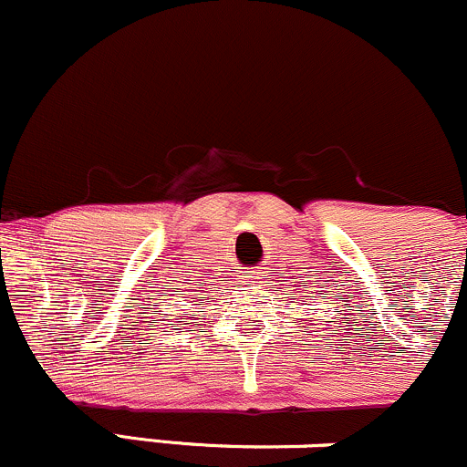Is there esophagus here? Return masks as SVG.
Segmentation results:
<instances>
[{
    "instance_id": "obj_1",
    "label": "esophagus",
    "mask_w": 467,
    "mask_h": 467,
    "mask_svg": "<svg viewBox=\"0 0 467 467\" xmlns=\"http://www.w3.org/2000/svg\"><path fill=\"white\" fill-rule=\"evenodd\" d=\"M245 279H254V276L253 275H245Z\"/></svg>"
}]
</instances>
